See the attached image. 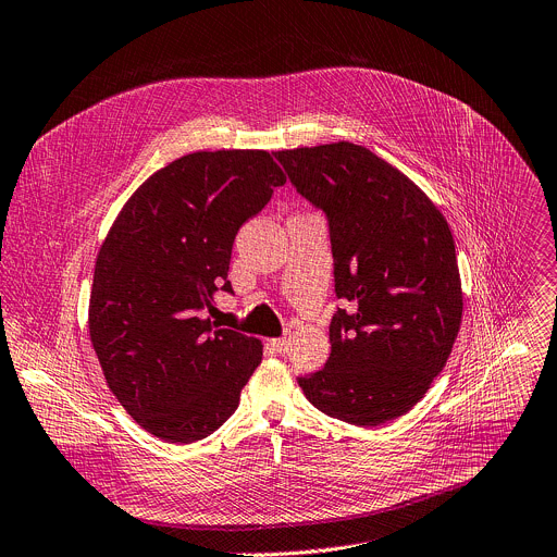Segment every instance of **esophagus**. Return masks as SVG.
<instances>
[{
	"label": "esophagus",
	"mask_w": 557,
	"mask_h": 557,
	"mask_svg": "<svg viewBox=\"0 0 557 557\" xmlns=\"http://www.w3.org/2000/svg\"><path fill=\"white\" fill-rule=\"evenodd\" d=\"M271 348H273L275 352H286V350H288V339H286V337L271 339Z\"/></svg>",
	"instance_id": "1"
}]
</instances>
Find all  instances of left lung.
<instances>
[{"instance_id":"obj_1","label":"left lung","mask_w":557,"mask_h":557,"mask_svg":"<svg viewBox=\"0 0 557 557\" xmlns=\"http://www.w3.org/2000/svg\"><path fill=\"white\" fill-rule=\"evenodd\" d=\"M290 184L329 220L337 309L324 369L297 384L322 413L380 426L411 411L462 322L455 242L433 201L369 148L277 150Z\"/></svg>"}]
</instances>
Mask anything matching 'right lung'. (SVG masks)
<instances>
[{
  "label": "right lung",
  "instance_id": "right-lung-1",
  "mask_svg": "<svg viewBox=\"0 0 557 557\" xmlns=\"http://www.w3.org/2000/svg\"><path fill=\"white\" fill-rule=\"evenodd\" d=\"M286 182L267 150H197L150 175L95 262L88 331L104 377L150 435L190 444L218 431L262 362V342L207 313L231 293L239 226Z\"/></svg>",
  "mask_w": 557,
  "mask_h": 557
}]
</instances>
